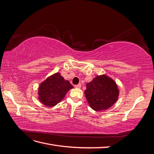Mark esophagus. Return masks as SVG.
<instances>
[{
  "label": "esophagus",
  "mask_w": 154,
  "mask_h": 154,
  "mask_svg": "<svg viewBox=\"0 0 154 154\" xmlns=\"http://www.w3.org/2000/svg\"><path fill=\"white\" fill-rule=\"evenodd\" d=\"M81 87H82L81 83H79V84H78V85H74V87L75 88H81Z\"/></svg>",
  "instance_id": "esophagus-1"
}]
</instances>
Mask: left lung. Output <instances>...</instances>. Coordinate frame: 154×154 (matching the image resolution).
<instances>
[{
    "label": "left lung",
    "instance_id": "left-lung-1",
    "mask_svg": "<svg viewBox=\"0 0 154 154\" xmlns=\"http://www.w3.org/2000/svg\"><path fill=\"white\" fill-rule=\"evenodd\" d=\"M85 95L91 108L96 111L108 109L117 101L119 90L116 82L106 75L96 76L86 84Z\"/></svg>",
    "mask_w": 154,
    "mask_h": 154
}]
</instances>
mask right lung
Instances as JSON below:
<instances>
[{
    "mask_svg": "<svg viewBox=\"0 0 154 154\" xmlns=\"http://www.w3.org/2000/svg\"><path fill=\"white\" fill-rule=\"evenodd\" d=\"M72 88L69 81L65 80L59 72H57L41 83L38 88V99L45 106H54L60 103Z\"/></svg>",
    "mask_w": 154,
    "mask_h": 154,
    "instance_id": "1",
    "label": "right lung"
}]
</instances>
